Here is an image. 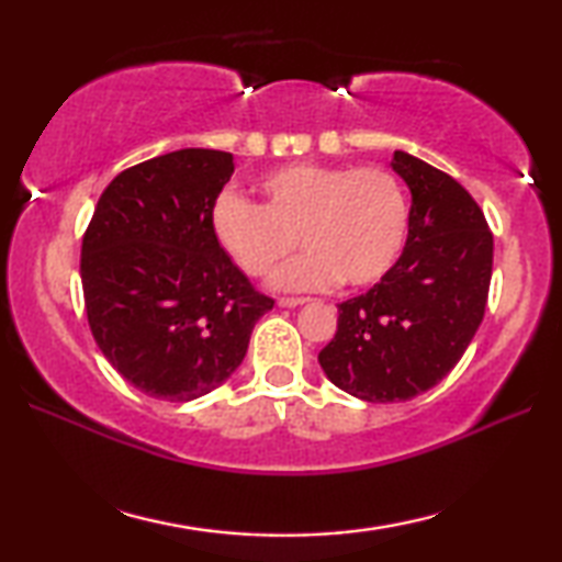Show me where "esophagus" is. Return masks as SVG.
<instances>
[{
	"label": "esophagus",
	"mask_w": 562,
	"mask_h": 562,
	"mask_svg": "<svg viewBox=\"0 0 562 562\" xmlns=\"http://www.w3.org/2000/svg\"><path fill=\"white\" fill-rule=\"evenodd\" d=\"M304 302H310V300L307 297H280L278 300L280 307H300V304H304Z\"/></svg>",
	"instance_id": "obj_1"
}]
</instances>
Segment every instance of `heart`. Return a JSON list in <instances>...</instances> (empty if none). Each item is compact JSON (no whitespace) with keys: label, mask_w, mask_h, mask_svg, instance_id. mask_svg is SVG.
I'll use <instances>...</instances> for the list:
<instances>
[{"label":"heart","mask_w":562,"mask_h":562,"mask_svg":"<svg viewBox=\"0 0 562 562\" xmlns=\"http://www.w3.org/2000/svg\"><path fill=\"white\" fill-rule=\"evenodd\" d=\"M258 190L260 205L223 195L213 207L217 245L250 278L270 274L300 240L307 252L278 272V288H367L406 245L408 201L384 168L292 164L262 176Z\"/></svg>","instance_id":"b5f03b06"}]
</instances>
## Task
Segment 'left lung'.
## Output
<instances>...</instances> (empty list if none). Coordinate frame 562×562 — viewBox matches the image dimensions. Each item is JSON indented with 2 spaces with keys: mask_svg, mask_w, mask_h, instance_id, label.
<instances>
[{
  "mask_svg": "<svg viewBox=\"0 0 562 562\" xmlns=\"http://www.w3.org/2000/svg\"><path fill=\"white\" fill-rule=\"evenodd\" d=\"M412 190L402 258L372 290L339 304L319 351L327 379L372 404L429 392L459 364L486 312L493 235L479 203L449 173L394 150Z\"/></svg>",
  "mask_w": 562,
  "mask_h": 562,
  "instance_id": "obj_1",
  "label": "left lung"
}]
</instances>
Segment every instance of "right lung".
<instances>
[{"instance_id": "1", "label": "right lung", "mask_w": 562, "mask_h": 562, "mask_svg": "<svg viewBox=\"0 0 562 562\" xmlns=\"http://www.w3.org/2000/svg\"><path fill=\"white\" fill-rule=\"evenodd\" d=\"M233 170V154L211 148L131 166L83 233L91 335L126 382L164 402L221 386L274 304L215 240L213 207Z\"/></svg>"}]
</instances>
